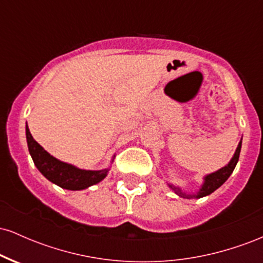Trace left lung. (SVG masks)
Here are the masks:
<instances>
[{"instance_id": "left-lung-1", "label": "left lung", "mask_w": 263, "mask_h": 263, "mask_svg": "<svg viewBox=\"0 0 263 263\" xmlns=\"http://www.w3.org/2000/svg\"><path fill=\"white\" fill-rule=\"evenodd\" d=\"M241 144H242V138H241L240 143H238L237 148H236V152H235L234 157L231 158V161L229 162L228 165H225V167H222L221 170L214 172V173L211 174H208L206 177L204 178V184L201 185V188L199 189V192L197 194H185V193L182 192V189L178 188V186H174L173 184H168L170 185V188L173 190L176 194L179 195V197H183V198H203V197H206V195L211 194L213 192H215L216 189L219 188V186H221L222 184H224L226 180H228V178L231 176V173L234 172L235 167H236L237 162H238V157H240V151H241Z\"/></svg>"}]
</instances>
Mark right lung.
I'll use <instances>...</instances> for the list:
<instances>
[{"label": "right lung", "instance_id": "add662e5", "mask_svg": "<svg viewBox=\"0 0 263 263\" xmlns=\"http://www.w3.org/2000/svg\"><path fill=\"white\" fill-rule=\"evenodd\" d=\"M26 137L29 153H31L35 167L48 180L59 185L60 188L68 190L89 188L93 184L101 182L107 176V172L110 171L108 168L101 171H84L54 158L32 137L28 126H26Z\"/></svg>", "mask_w": 263, "mask_h": 263}]
</instances>
